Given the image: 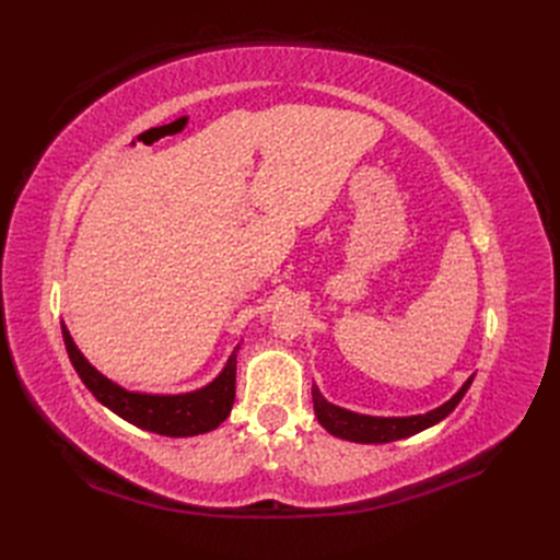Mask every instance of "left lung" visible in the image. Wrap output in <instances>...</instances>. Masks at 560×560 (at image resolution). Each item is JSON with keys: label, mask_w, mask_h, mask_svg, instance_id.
Instances as JSON below:
<instances>
[{"label": "left lung", "mask_w": 560, "mask_h": 560, "mask_svg": "<svg viewBox=\"0 0 560 560\" xmlns=\"http://www.w3.org/2000/svg\"><path fill=\"white\" fill-rule=\"evenodd\" d=\"M471 385V378L460 387L453 399H448L444 406L425 413V416H411V418H374V416H360L346 409H338V406L329 404L325 397L319 395V389L313 387V404H315V416L319 420V425L334 436L348 439V442H358V444H387V442H397V439L418 434L422 430L432 428L434 422L444 420Z\"/></svg>", "instance_id": "8db88e82"}]
</instances>
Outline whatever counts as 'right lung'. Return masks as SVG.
Wrapping results in <instances>:
<instances>
[{
  "label": "right lung",
  "mask_w": 560,
  "mask_h": 560,
  "mask_svg": "<svg viewBox=\"0 0 560 560\" xmlns=\"http://www.w3.org/2000/svg\"><path fill=\"white\" fill-rule=\"evenodd\" d=\"M62 338L70 362L77 369L93 397L105 404L116 416L132 422L135 428L156 432L163 436H196L222 425L231 413L235 399V352L229 358L222 374L208 387L189 395H140L118 387L100 371H95L86 358L77 350L70 331L62 327Z\"/></svg>",
  "instance_id": "obj_1"
}]
</instances>
